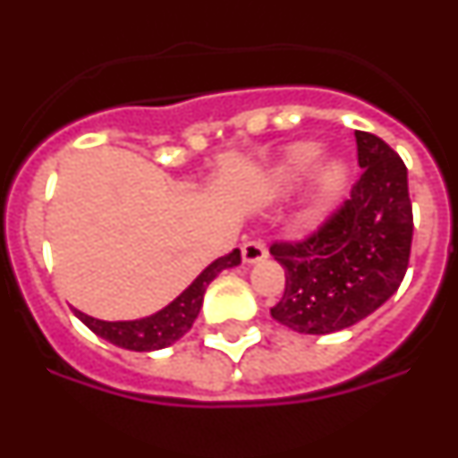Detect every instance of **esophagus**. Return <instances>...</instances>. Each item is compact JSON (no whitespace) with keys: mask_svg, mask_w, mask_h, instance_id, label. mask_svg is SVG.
I'll list each match as a JSON object with an SVG mask.
<instances>
[{"mask_svg":"<svg viewBox=\"0 0 458 458\" xmlns=\"http://www.w3.org/2000/svg\"><path fill=\"white\" fill-rule=\"evenodd\" d=\"M268 257V248H266L264 241H248L242 245V261L245 264H257V261H264Z\"/></svg>","mask_w":458,"mask_h":458,"instance_id":"1","label":"esophagus"}]
</instances>
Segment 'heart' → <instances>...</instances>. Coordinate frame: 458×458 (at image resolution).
<instances>
[{"instance_id":"heart-1","label":"heart","mask_w":458,"mask_h":458,"mask_svg":"<svg viewBox=\"0 0 458 458\" xmlns=\"http://www.w3.org/2000/svg\"><path fill=\"white\" fill-rule=\"evenodd\" d=\"M318 157H321V147L314 144V141H301V144H293V147L286 148L284 157H282V163L277 165V172H275V181H277L279 188H289L295 181H301L317 165ZM346 176H349V167L342 160H327L318 169L317 176L318 199H333L346 183Z\"/></svg>"}]
</instances>
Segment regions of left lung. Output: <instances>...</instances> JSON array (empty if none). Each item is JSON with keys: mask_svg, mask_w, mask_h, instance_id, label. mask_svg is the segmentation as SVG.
Wrapping results in <instances>:
<instances>
[{"mask_svg": "<svg viewBox=\"0 0 458 458\" xmlns=\"http://www.w3.org/2000/svg\"><path fill=\"white\" fill-rule=\"evenodd\" d=\"M360 179L351 199L301 241H275L286 275L270 307L275 321L305 335H330L369 317L399 289L412 242V204L403 160L371 132L355 131Z\"/></svg>", "mask_w": 458, "mask_h": 458, "instance_id": "8db88e82", "label": "left lung"}]
</instances>
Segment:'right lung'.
I'll list each match as a JSON object with an SVG mask.
<instances>
[{"label":"right lung","instance_id":"1","mask_svg":"<svg viewBox=\"0 0 458 458\" xmlns=\"http://www.w3.org/2000/svg\"><path fill=\"white\" fill-rule=\"evenodd\" d=\"M238 264H241V250H232L229 254L213 261L176 301L169 302L165 310H160L153 317L140 318V321H98V318L82 314L80 310H75V317L91 333L107 339L109 344H114L119 349L140 351V353L165 349V346H169V344L183 337L190 327H192L194 318H197V314L201 310V302H204L206 286L217 277V273H222L226 268H233Z\"/></svg>","mask_w":458,"mask_h":458}]
</instances>
